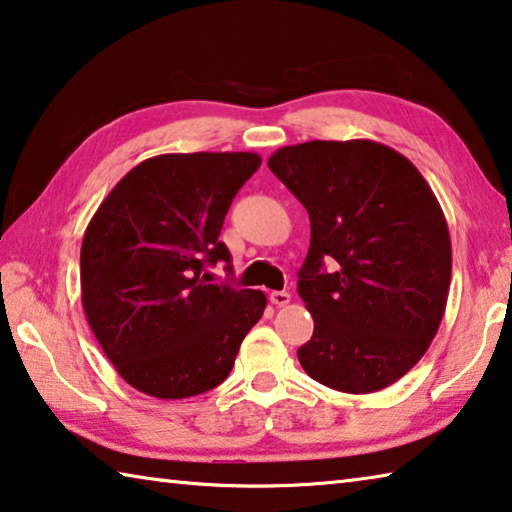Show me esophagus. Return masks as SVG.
I'll use <instances>...</instances> for the list:
<instances>
[{"mask_svg":"<svg viewBox=\"0 0 512 512\" xmlns=\"http://www.w3.org/2000/svg\"><path fill=\"white\" fill-rule=\"evenodd\" d=\"M271 302L275 307H284V305H289L291 302V293L289 291H271Z\"/></svg>","mask_w":512,"mask_h":512,"instance_id":"34e87169","label":"esophagus"}]
</instances>
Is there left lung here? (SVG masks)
Returning <instances> with one entry per match:
<instances>
[{"instance_id":"left-lung-1","label":"left lung","mask_w":512,"mask_h":512,"mask_svg":"<svg viewBox=\"0 0 512 512\" xmlns=\"http://www.w3.org/2000/svg\"><path fill=\"white\" fill-rule=\"evenodd\" d=\"M268 169L311 223L298 293L314 336L298 350L300 366L343 393L395 384L427 352L447 307L452 241L436 194L411 160L372 140L282 146Z\"/></svg>"}]
</instances>
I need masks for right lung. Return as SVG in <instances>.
Listing matches in <instances>:
<instances>
[{"label":"right lung","instance_id":"1","mask_svg":"<svg viewBox=\"0 0 512 512\" xmlns=\"http://www.w3.org/2000/svg\"><path fill=\"white\" fill-rule=\"evenodd\" d=\"M257 153H164L126 173L94 212L81 246V302L119 377L158 400L219 386L266 309L253 289L210 284L230 264L219 241Z\"/></svg>","mask_w":512,"mask_h":512}]
</instances>
